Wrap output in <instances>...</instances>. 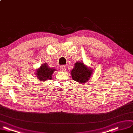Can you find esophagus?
<instances>
[{
    "instance_id": "obj_1",
    "label": "esophagus",
    "mask_w": 133,
    "mask_h": 133,
    "mask_svg": "<svg viewBox=\"0 0 133 133\" xmlns=\"http://www.w3.org/2000/svg\"><path fill=\"white\" fill-rule=\"evenodd\" d=\"M60 69H61V70L62 71H65V70H66L65 66L64 65H61V66H60Z\"/></svg>"
}]
</instances>
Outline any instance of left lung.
Returning a JSON list of instances; mask_svg holds the SVG:
<instances>
[{"instance_id": "1", "label": "left lung", "mask_w": 133, "mask_h": 133, "mask_svg": "<svg viewBox=\"0 0 133 133\" xmlns=\"http://www.w3.org/2000/svg\"><path fill=\"white\" fill-rule=\"evenodd\" d=\"M92 73V68L86 65L82 62L78 61L74 64L70 74L73 80L83 84L90 80Z\"/></svg>"}]
</instances>
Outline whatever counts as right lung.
I'll return each mask as SVG.
<instances>
[{"label": "right lung", "mask_w": 133, "mask_h": 133, "mask_svg": "<svg viewBox=\"0 0 133 133\" xmlns=\"http://www.w3.org/2000/svg\"><path fill=\"white\" fill-rule=\"evenodd\" d=\"M55 70H56L54 68H51L48 66L47 64L43 63L41 64V66L36 69V75L37 79L41 81H45L48 80H51L52 75Z\"/></svg>", "instance_id": "right-lung-1"}]
</instances>
